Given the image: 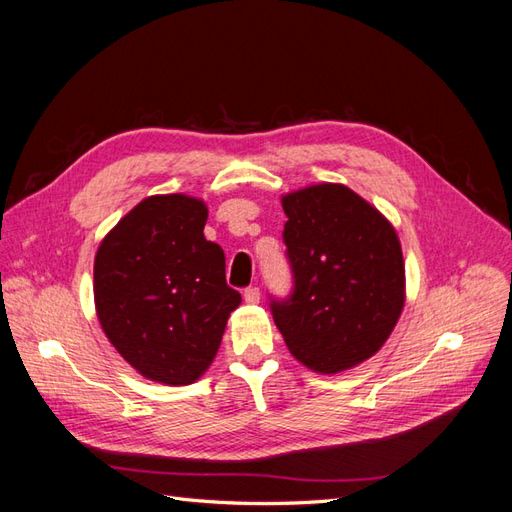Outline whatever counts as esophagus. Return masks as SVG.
Listing matches in <instances>:
<instances>
[{"instance_id": "obj_1", "label": "esophagus", "mask_w": 512, "mask_h": 512, "mask_svg": "<svg viewBox=\"0 0 512 512\" xmlns=\"http://www.w3.org/2000/svg\"><path fill=\"white\" fill-rule=\"evenodd\" d=\"M243 299H245V303H250V305L260 303V290H258L256 286L245 288V292H243Z\"/></svg>"}]
</instances>
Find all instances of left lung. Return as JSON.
<instances>
[{"instance_id": "8db88e82", "label": "left lung", "mask_w": 512, "mask_h": 512, "mask_svg": "<svg viewBox=\"0 0 512 512\" xmlns=\"http://www.w3.org/2000/svg\"><path fill=\"white\" fill-rule=\"evenodd\" d=\"M294 292L273 303L290 354L318 374L371 359L406 303V267L393 224L344 183L282 196Z\"/></svg>"}]
</instances>
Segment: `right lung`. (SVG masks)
Masks as SVG:
<instances>
[{"mask_svg":"<svg viewBox=\"0 0 512 512\" xmlns=\"http://www.w3.org/2000/svg\"><path fill=\"white\" fill-rule=\"evenodd\" d=\"M207 205L188 194L141 200L102 239L94 301L108 342L151 382L183 386L205 374L241 294L205 239Z\"/></svg>","mask_w":512,"mask_h":512,"instance_id":"obj_1","label":"right lung"}]
</instances>
